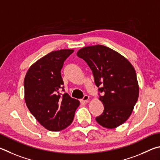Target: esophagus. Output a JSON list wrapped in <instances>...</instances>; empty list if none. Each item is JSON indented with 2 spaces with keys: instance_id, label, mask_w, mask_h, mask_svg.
<instances>
[{
  "instance_id": "esophagus-1",
  "label": "esophagus",
  "mask_w": 160,
  "mask_h": 160,
  "mask_svg": "<svg viewBox=\"0 0 160 160\" xmlns=\"http://www.w3.org/2000/svg\"><path fill=\"white\" fill-rule=\"evenodd\" d=\"M88 100H89V96H88V95H85V96L83 97V98L81 99V102H87Z\"/></svg>"
}]
</instances>
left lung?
Returning a JSON list of instances; mask_svg holds the SVG:
<instances>
[{
	"mask_svg": "<svg viewBox=\"0 0 160 160\" xmlns=\"http://www.w3.org/2000/svg\"><path fill=\"white\" fill-rule=\"evenodd\" d=\"M77 55L93 72L98 88L100 100L104 105L101 115L96 118L102 127L114 128L127 121L138 98L136 73L127 58L102 45L87 46Z\"/></svg>",
	"mask_w": 160,
	"mask_h": 160,
	"instance_id": "8db88e82",
	"label": "left lung"
}]
</instances>
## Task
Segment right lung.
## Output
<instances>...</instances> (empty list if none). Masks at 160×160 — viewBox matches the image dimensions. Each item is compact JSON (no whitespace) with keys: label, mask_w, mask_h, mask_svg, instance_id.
Returning a JSON list of instances; mask_svg holds the SVG:
<instances>
[{"label":"right lung","mask_w":160,"mask_h":160,"mask_svg":"<svg viewBox=\"0 0 160 160\" xmlns=\"http://www.w3.org/2000/svg\"><path fill=\"white\" fill-rule=\"evenodd\" d=\"M74 50L52 51L33 64L25 76L24 98L30 112L46 129L63 130L72 124L78 100L64 91L61 69Z\"/></svg>","instance_id":"add662e5"}]
</instances>
